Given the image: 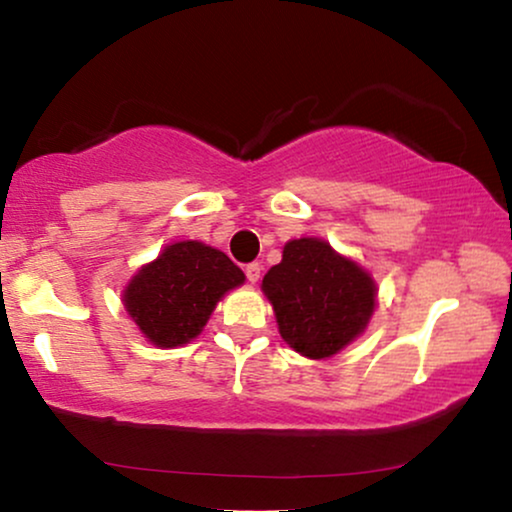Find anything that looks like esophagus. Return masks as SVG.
I'll return each instance as SVG.
<instances>
[{"label": "esophagus", "mask_w": 512, "mask_h": 512, "mask_svg": "<svg viewBox=\"0 0 512 512\" xmlns=\"http://www.w3.org/2000/svg\"><path fill=\"white\" fill-rule=\"evenodd\" d=\"M245 276H248L250 283L260 281V276H262V264H257V262L248 264V267H245Z\"/></svg>", "instance_id": "34e87169"}]
</instances>
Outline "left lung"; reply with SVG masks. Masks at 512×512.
Segmentation results:
<instances>
[{
    "instance_id": "obj_1",
    "label": "left lung",
    "mask_w": 512,
    "mask_h": 512,
    "mask_svg": "<svg viewBox=\"0 0 512 512\" xmlns=\"http://www.w3.org/2000/svg\"><path fill=\"white\" fill-rule=\"evenodd\" d=\"M262 292L274 306L283 342L311 360L332 358L363 335L377 306L370 271L313 236L285 243Z\"/></svg>"
}]
</instances>
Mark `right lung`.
<instances>
[{"label":"right lung","mask_w":512,"mask_h":512,"mask_svg":"<svg viewBox=\"0 0 512 512\" xmlns=\"http://www.w3.org/2000/svg\"><path fill=\"white\" fill-rule=\"evenodd\" d=\"M243 283L245 274L222 250L177 241L135 271L121 302L147 342L175 349L199 337L217 302Z\"/></svg>","instance_id":"add662e5"}]
</instances>
